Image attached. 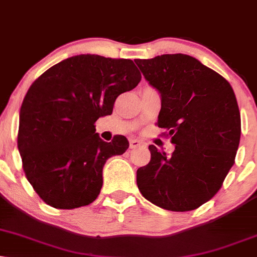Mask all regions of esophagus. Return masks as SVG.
I'll list each match as a JSON object with an SVG mask.
<instances>
[{
	"label": "esophagus",
	"instance_id": "obj_1",
	"mask_svg": "<svg viewBox=\"0 0 257 257\" xmlns=\"http://www.w3.org/2000/svg\"><path fill=\"white\" fill-rule=\"evenodd\" d=\"M142 145H144V144H142L141 141H139V140H135V139L131 140V142H129V147H131L132 149L138 148V147H140V146H142Z\"/></svg>",
	"mask_w": 257,
	"mask_h": 257
}]
</instances>
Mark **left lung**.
Masks as SVG:
<instances>
[{
    "mask_svg": "<svg viewBox=\"0 0 257 257\" xmlns=\"http://www.w3.org/2000/svg\"><path fill=\"white\" fill-rule=\"evenodd\" d=\"M160 93L158 126L175 146L171 155L149 146L151 161L136 172L146 199L184 212L210 200L232 167L241 139V115L228 80L187 54L135 59Z\"/></svg>",
    "mask_w": 257,
    "mask_h": 257,
    "instance_id": "8db88e82",
    "label": "left lung"
}]
</instances>
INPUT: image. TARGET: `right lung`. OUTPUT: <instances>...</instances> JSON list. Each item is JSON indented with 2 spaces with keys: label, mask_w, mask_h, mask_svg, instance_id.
<instances>
[{
  "label": "right lung",
  "mask_w": 257,
  "mask_h": 257,
  "mask_svg": "<svg viewBox=\"0 0 257 257\" xmlns=\"http://www.w3.org/2000/svg\"><path fill=\"white\" fill-rule=\"evenodd\" d=\"M140 80L131 59L79 54L32 84L20 109L18 147L26 177L45 203L71 210L96 199L106 160L129 142L122 135L103 141L95 122L111 115L116 98Z\"/></svg>",
  "instance_id": "add662e5"
}]
</instances>
